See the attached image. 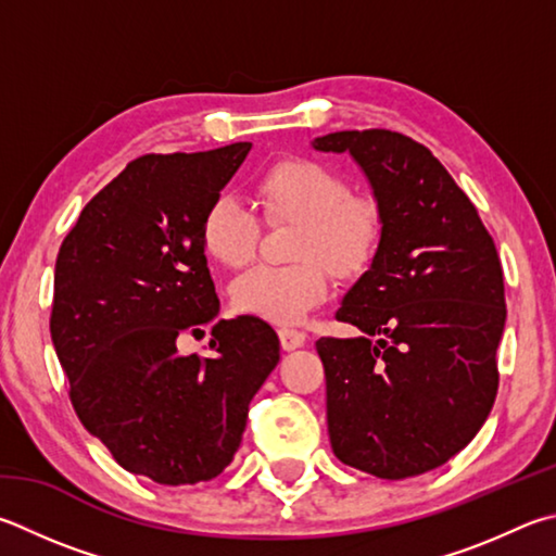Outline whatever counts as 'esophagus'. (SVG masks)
Returning <instances> with one entry per match:
<instances>
[{
	"label": "esophagus",
	"mask_w": 556,
	"mask_h": 556,
	"mask_svg": "<svg viewBox=\"0 0 556 556\" xmlns=\"http://www.w3.org/2000/svg\"><path fill=\"white\" fill-rule=\"evenodd\" d=\"M279 342L285 350H296L306 342V332L296 328H279Z\"/></svg>",
	"instance_id": "esophagus-1"
}]
</instances>
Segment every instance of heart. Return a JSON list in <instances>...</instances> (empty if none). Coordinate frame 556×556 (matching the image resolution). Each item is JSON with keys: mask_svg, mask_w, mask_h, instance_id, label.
<instances>
[{"mask_svg": "<svg viewBox=\"0 0 556 556\" xmlns=\"http://www.w3.org/2000/svg\"><path fill=\"white\" fill-rule=\"evenodd\" d=\"M255 199L271 224L301 226L289 267H255L233 285V304L250 316L291 323L323 304L330 271L359 275L381 243V208L371 197L350 191L348 177L313 157H285L262 169ZM260 218L243 201L218 194L201 218V243L211 257L230 269L250 265L260 245Z\"/></svg>", "mask_w": 556, "mask_h": 556, "instance_id": "b5f03b06", "label": "heart"}]
</instances>
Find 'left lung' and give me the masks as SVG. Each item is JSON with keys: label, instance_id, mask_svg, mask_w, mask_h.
<instances>
[{"label": "left lung", "instance_id": "obj_1", "mask_svg": "<svg viewBox=\"0 0 556 556\" xmlns=\"http://www.w3.org/2000/svg\"><path fill=\"white\" fill-rule=\"evenodd\" d=\"M350 153L381 208V243L320 338L336 457L379 479L418 477L481 430L498 391L506 291L477 206L426 146L387 128L313 140Z\"/></svg>", "mask_w": 556, "mask_h": 556}]
</instances>
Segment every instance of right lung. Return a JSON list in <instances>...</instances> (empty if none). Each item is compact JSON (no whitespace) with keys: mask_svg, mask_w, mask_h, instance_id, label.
I'll list each match as a JSON object with an SVG mask.
<instances>
[{"mask_svg":"<svg viewBox=\"0 0 556 556\" xmlns=\"http://www.w3.org/2000/svg\"><path fill=\"white\" fill-rule=\"evenodd\" d=\"M143 155L99 191L55 260L50 338L83 426L130 473L165 486L218 477L248 406L279 362L265 320L211 328V355H179L218 316L201 218L250 153Z\"/></svg>","mask_w":556,"mask_h":556,"instance_id":"obj_1","label":"right lung"}]
</instances>
